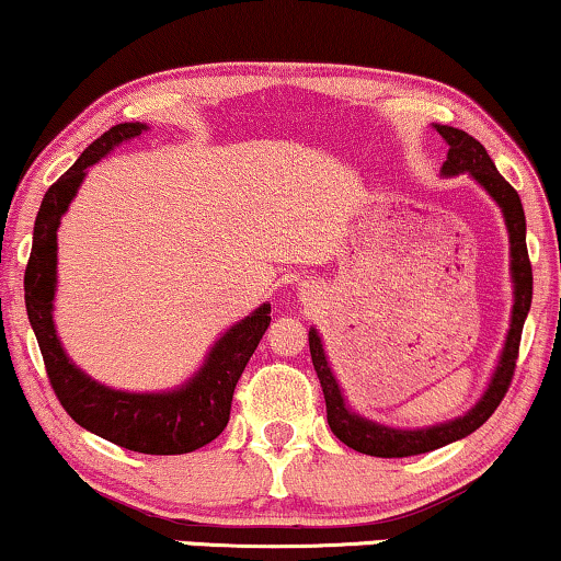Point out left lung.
<instances>
[{"label":"left lung","instance_id":"8db88e82","mask_svg":"<svg viewBox=\"0 0 561 561\" xmlns=\"http://www.w3.org/2000/svg\"><path fill=\"white\" fill-rule=\"evenodd\" d=\"M438 134L446 138L448 144V159L443 162V174H458L469 172L486 193L497 201V206L503 208L507 231H511V271L515 283V304H513V319H511V332H507L503 358L494 370L490 389L484 391V397L479 399L474 410L463 414V417L450 420V423L425 427V431H397V427H387L370 423V420L360 417L347 410L343 391L337 387V378H334L330 363H327L322 340H319L317 330L309 332V351L311 363L322 383L324 402H327V423H330L332 433L345 443L347 448L360 450V454L378 456V458H402V456H417L435 450L440 446H448L458 438H467L469 433H474L477 427H482L486 420L492 417V412L497 410L503 402L507 389H511L513 374H515V360H518L520 351V334L523 322L530 309V296H534V271H530L528 260V247H526V214H523L520 198L515 193V187L507 183L503 174L497 172V167L486 154V149L477 141L474 136H469L467 130H458L450 126H435Z\"/></svg>","mask_w":561,"mask_h":561}]
</instances>
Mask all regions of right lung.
<instances>
[{"mask_svg":"<svg viewBox=\"0 0 561 561\" xmlns=\"http://www.w3.org/2000/svg\"><path fill=\"white\" fill-rule=\"evenodd\" d=\"M144 128V123H118L105 130L43 195L33 229L31 260L25 267V307L38 337L50 389L69 417L121 448L174 456L206 446L227 427L239 376L271 324V304H263L252 317L231 327L214 345L198 374L183 389L164 394H128L92 381L67 358L50 317L56 290V229L61 214L82 185L87 167L103 159L118 144L141 136Z\"/></svg>","mask_w":561,"mask_h":561,"instance_id":"obj_1","label":"right lung"}]
</instances>
